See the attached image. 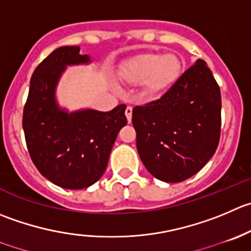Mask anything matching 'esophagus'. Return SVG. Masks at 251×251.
<instances>
[{"mask_svg":"<svg viewBox=\"0 0 251 251\" xmlns=\"http://www.w3.org/2000/svg\"><path fill=\"white\" fill-rule=\"evenodd\" d=\"M125 115L128 123H131V119H132V108H131V106H127V108H126Z\"/></svg>","mask_w":251,"mask_h":251,"instance_id":"1","label":"esophagus"}]
</instances>
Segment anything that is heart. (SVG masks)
Segmentation results:
<instances>
[{
    "mask_svg": "<svg viewBox=\"0 0 251 251\" xmlns=\"http://www.w3.org/2000/svg\"><path fill=\"white\" fill-rule=\"evenodd\" d=\"M182 62L176 53L145 52L121 65L119 77L130 84L142 83L148 96H159L175 83Z\"/></svg>",
    "mask_w": 251,
    "mask_h": 251,
    "instance_id": "b5f03b06",
    "label": "heart"
}]
</instances>
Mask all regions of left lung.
I'll return each mask as SVG.
<instances>
[{"instance_id": "8db88e82", "label": "left lung", "mask_w": 251, "mask_h": 251, "mask_svg": "<svg viewBox=\"0 0 251 251\" xmlns=\"http://www.w3.org/2000/svg\"><path fill=\"white\" fill-rule=\"evenodd\" d=\"M221 91L199 58L158 100L132 110L136 146L146 169L165 182L195 175L212 158L221 135Z\"/></svg>"}]
</instances>
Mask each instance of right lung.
<instances>
[{"mask_svg": "<svg viewBox=\"0 0 251 251\" xmlns=\"http://www.w3.org/2000/svg\"><path fill=\"white\" fill-rule=\"evenodd\" d=\"M79 46L53 50L33 72L23 111L31 160L43 176L64 189L79 190L98 181L108 165L119 131L127 124L125 104L110 111L61 108L56 88L67 66L88 65Z\"/></svg>", "mask_w": 251, "mask_h": 251, "instance_id": "add662e5", "label": "right lung"}]
</instances>
